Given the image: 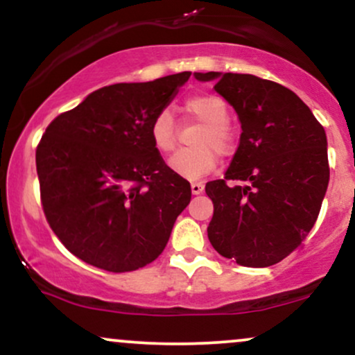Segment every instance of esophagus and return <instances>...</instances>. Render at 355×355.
<instances>
[{"label": "esophagus", "instance_id": "esophagus-1", "mask_svg": "<svg viewBox=\"0 0 355 355\" xmlns=\"http://www.w3.org/2000/svg\"><path fill=\"white\" fill-rule=\"evenodd\" d=\"M203 189H205V187H203L202 182H193V183H191V193H193V195H200L202 191H203Z\"/></svg>", "mask_w": 355, "mask_h": 355}]
</instances>
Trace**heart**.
<instances>
[{
	"label": "heart",
	"mask_w": 355,
	"mask_h": 355,
	"mask_svg": "<svg viewBox=\"0 0 355 355\" xmlns=\"http://www.w3.org/2000/svg\"><path fill=\"white\" fill-rule=\"evenodd\" d=\"M183 112L195 120L205 123L195 140V148L180 150L170 158V168L189 180H198L217 166V152H232L235 135L229 125V107L215 95L189 96L182 105ZM150 140L153 148L168 153L177 144V125L168 110L157 113L150 125Z\"/></svg>",
	"instance_id": "1"
}]
</instances>
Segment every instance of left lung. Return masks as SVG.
I'll list each match as a JSON object with an SVG mask.
<instances>
[{"label": "left lung", "mask_w": 355, "mask_h": 355, "mask_svg": "<svg viewBox=\"0 0 355 355\" xmlns=\"http://www.w3.org/2000/svg\"><path fill=\"white\" fill-rule=\"evenodd\" d=\"M237 113L242 133L214 202L210 243L243 267H270L295 250L319 217L329 185L327 137L292 89L240 73H193ZM243 182L229 186L226 180Z\"/></svg>", "instance_id": "obj_1"}]
</instances>
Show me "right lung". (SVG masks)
Instances as JSON below:
<instances>
[{
	"label": "right lung",
	"mask_w": 355,
	"mask_h": 355,
	"mask_svg": "<svg viewBox=\"0 0 355 355\" xmlns=\"http://www.w3.org/2000/svg\"><path fill=\"white\" fill-rule=\"evenodd\" d=\"M190 75L96 89L42 137L36 172L44 215L61 243L89 266L116 274L148 266L190 203V183L150 140L152 120Z\"/></svg>",
	"instance_id": "add662e5"
}]
</instances>
